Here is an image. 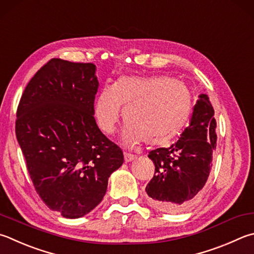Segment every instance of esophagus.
I'll list each match as a JSON object with an SVG mask.
<instances>
[{
	"instance_id": "obj_1",
	"label": "esophagus",
	"mask_w": 254,
	"mask_h": 254,
	"mask_svg": "<svg viewBox=\"0 0 254 254\" xmlns=\"http://www.w3.org/2000/svg\"><path fill=\"white\" fill-rule=\"evenodd\" d=\"M135 158H136V156L131 154V153H124V161H126L127 163L131 162V161H133Z\"/></svg>"
}]
</instances>
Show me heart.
<instances>
[{
	"mask_svg": "<svg viewBox=\"0 0 254 254\" xmlns=\"http://www.w3.org/2000/svg\"><path fill=\"white\" fill-rule=\"evenodd\" d=\"M192 94L182 81L165 75L123 76L105 86L95 100L94 117L105 134H112L122 115L127 127L123 143L152 146L171 142L188 121Z\"/></svg>",
	"mask_w": 254,
	"mask_h": 254,
	"instance_id": "1",
	"label": "heart"
}]
</instances>
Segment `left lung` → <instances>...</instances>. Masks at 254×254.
Returning <instances> with one entry per match:
<instances>
[{
	"mask_svg": "<svg viewBox=\"0 0 254 254\" xmlns=\"http://www.w3.org/2000/svg\"><path fill=\"white\" fill-rule=\"evenodd\" d=\"M214 110L206 94H200L189 127L170 147L150 152L155 172L145 188L156 209L175 213L190 207L209 178L216 147Z\"/></svg>",
	"mask_w": 254,
	"mask_h": 254,
	"instance_id": "obj_1",
	"label": "left lung"
}]
</instances>
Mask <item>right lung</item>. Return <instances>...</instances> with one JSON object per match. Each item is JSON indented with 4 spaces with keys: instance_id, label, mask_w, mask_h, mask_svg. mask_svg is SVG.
<instances>
[{
    "instance_id": "right-lung-1",
    "label": "right lung",
    "mask_w": 254,
    "mask_h": 254,
    "mask_svg": "<svg viewBox=\"0 0 254 254\" xmlns=\"http://www.w3.org/2000/svg\"><path fill=\"white\" fill-rule=\"evenodd\" d=\"M92 63L52 59L26 85L15 133L32 182L51 210L82 218L102 201L123 152L94 119L99 89Z\"/></svg>"
}]
</instances>
